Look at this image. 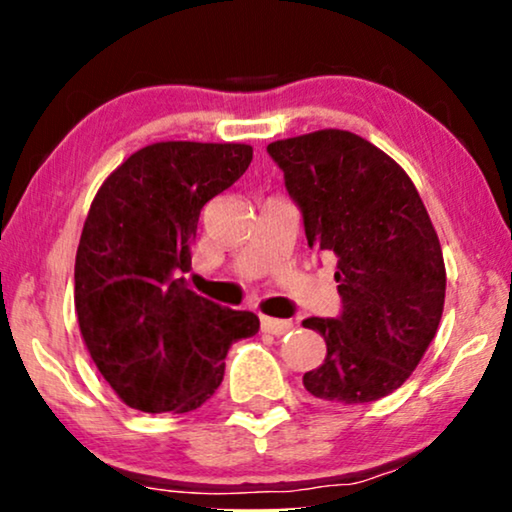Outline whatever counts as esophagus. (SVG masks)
Here are the masks:
<instances>
[{"mask_svg": "<svg viewBox=\"0 0 512 512\" xmlns=\"http://www.w3.org/2000/svg\"><path fill=\"white\" fill-rule=\"evenodd\" d=\"M261 328H263V333L284 335V333H289L291 328H293V321H289V319H275V317H263L261 319Z\"/></svg>", "mask_w": 512, "mask_h": 512, "instance_id": "obj_1", "label": "esophagus"}]
</instances>
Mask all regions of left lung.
I'll use <instances>...</instances> for the list:
<instances>
[{
	"label": "left lung",
	"instance_id": "obj_1",
	"mask_svg": "<svg viewBox=\"0 0 512 512\" xmlns=\"http://www.w3.org/2000/svg\"><path fill=\"white\" fill-rule=\"evenodd\" d=\"M303 212L310 249L338 258V319L303 321L326 359L303 375L321 401L389 396L419 366L445 305V261L415 184L394 158L347 130L268 144Z\"/></svg>",
	"mask_w": 512,
	"mask_h": 512
}]
</instances>
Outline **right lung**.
Instances as JSON below:
<instances>
[{"mask_svg":"<svg viewBox=\"0 0 512 512\" xmlns=\"http://www.w3.org/2000/svg\"><path fill=\"white\" fill-rule=\"evenodd\" d=\"M249 144L156 142L104 179L74 265L81 338L130 408L191 412L219 389L230 345L258 333L254 312L186 289L202 207L247 170Z\"/></svg>","mask_w":512,"mask_h":512,"instance_id":"add662e5","label":"right lung"}]
</instances>
